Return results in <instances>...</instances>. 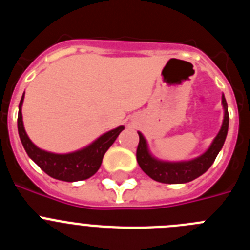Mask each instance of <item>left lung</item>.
<instances>
[{"instance_id": "left-lung-1", "label": "left lung", "mask_w": 250, "mask_h": 250, "mask_svg": "<svg viewBox=\"0 0 250 250\" xmlns=\"http://www.w3.org/2000/svg\"><path fill=\"white\" fill-rule=\"evenodd\" d=\"M222 105L224 109V119H223L222 127H220L218 135L214 138L213 143L208 147L207 151L191 160L165 161L152 156L149 146H147L146 139L140 131H138L140 140H139L138 150H136V160H138L141 170L150 178L154 179L155 182L164 183V184H184V183H189L203 175L211 167L219 151L222 150L225 139H227V134H228V104H227L224 95L222 96Z\"/></svg>"}]
</instances>
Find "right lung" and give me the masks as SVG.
I'll return each instance as SVG.
<instances>
[{
    "label": "right lung",
    "instance_id": "1",
    "mask_svg": "<svg viewBox=\"0 0 250 250\" xmlns=\"http://www.w3.org/2000/svg\"><path fill=\"white\" fill-rule=\"evenodd\" d=\"M25 94L22 95L19 105V118H17V129L21 143L25 147L27 155L39 165L51 178L62 180V182H79L85 180L94 175L103 163L105 152L114 144V141L125 127L121 126L112 129L99 136L91 144L80 150L66 154L46 151L40 149L30 140L22 121V104Z\"/></svg>",
    "mask_w": 250,
    "mask_h": 250
}]
</instances>
